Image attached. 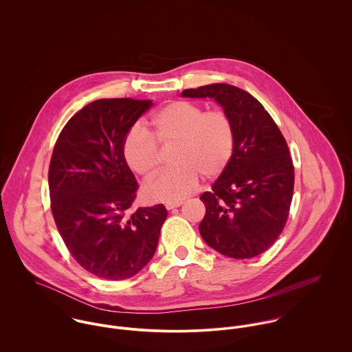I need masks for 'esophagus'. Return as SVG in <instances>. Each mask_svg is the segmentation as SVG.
<instances>
[{"label":"esophagus","mask_w":352,"mask_h":352,"mask_svg":"<svg viewBox=\"0 0 352 352\" xmlns=\"http://www.w3.org/2000/svg\"><path fill=\"white\" fill-rule=\"evenodd\" d=\"M182 204H183V201H172V203H166L165 207H166L168 210H172V208H176V207L182 206Z\"/></svg>","instance_id":"obj_1"}]
</instances>
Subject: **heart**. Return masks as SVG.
Wrapping results in <instances>:
<instances>
[{
	"instance_id": "b5f03b06",
	"label": "heart",
	"mask_w": 352,
	"mask_h": 352,
	"mask_svg": "<svg viewBox=\"0 0 352 352\" xmlns=\"http://www.w3.org/2000/svg\"><path fill=\"white\" fill-rule=\"evenodd\" d=\"M173 144L172 168L145 188L154 201H182L192 194L201 176L214 180L223 173L234 151V129L221 109L204 111L192 101H172L151 113L145 127L134 126L124 137L122 155L127 166L151 180L160 166L157 146Z\"/></svg>"
}]
</instances>
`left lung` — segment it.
<instances>
[{
  "mask_svg": "<svg viewBox=\"0 0 352 352\" xmlns=\"http://www.w3.org/2000/svg\"><path fill=\"white\" fill-rule=\"evenodd\" d=\"M182 96L214 99L234 129L226 169L211 191L201 194V239L233 258L267 251L285 229L294 191V165L285 137L260 101L237 87L211 84L186 89Z\"/></svg>",
  "mask_w": 352,
  "mask_h": 352,
  "instance_id": "1",
  "label": "left lung"
}]
</instances>
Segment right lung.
I'll return each mask as SVG.
<instances>
[{"instance_id": "add662e5", "label": "right lung", "mask_w": 352, "mask_h": 352, "mask_svg": "<svg viewBox=\"0 0 352 352\" xmlns=\"http://www.w3.org/2000/svg\"><path fill=\"white\" fill-rule=\"evenodd\" d=\"M151 100L100 99L62 129L49 168L51 211L76 261L109 280L151 261L168 215L164 204L129 211L138 183L122 155L126 134Z\"/></svg>"}]
</instances>
